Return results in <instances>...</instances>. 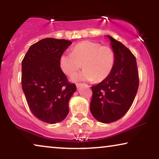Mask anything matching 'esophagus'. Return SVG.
Segmentation results:
<instances>
[{
  "label": "esophagus",
  "mask_w": 159,
  "mask_h": 159,
  "mask_svg": "<svg viewBox=\"0 0 159 159\" xmlns=\"http://www.w3.org/2000/svg\"><path fill=\"white\" fill-rule=\"evenodd\" d=\"M83 85H87V84L84 83H77L76 84V86H77V87H80V86H83Z\"/></svg>",
  "instance_id": "esophagus-1"
}]
</instances>
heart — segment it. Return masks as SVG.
Segmentation results:
<instances>
[{
  "label": "heart",
  "mask_w": 159,
  "mask_h": 159,
  "mask_svg": "<svg viewBox=\"0 0 159 159\" xmlns=\"http://www.w3.org/2000/svg\"><path fill=\"white\" fill-rule=\"evenodd\" d=\"M115 62L116 54L111 47L92 41L77 43L72 52L63 53L59 58L61 70L68 76L74 75L83 64L85 69L82 72L72 76L74 81H102L110 75Z\"/></svg>",
  "instance_id": "b5f03b06"
}]
</instances>
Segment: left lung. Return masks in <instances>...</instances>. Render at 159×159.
I'll use <instances>...</instances> for the list:
<instances>
[{"label":"left lung","instance_id":"left-lung-1","mask_svg":"<svg viewBox=\"0 0 159 159\" xmlns=\"http://www.w3.org/2000/svg\"><path fill=\"white\" fill-rule=\"evenodd\" d=\"M116 62L110 75L92 86L90 111L94 118L110 123L125 116L132 105L139 85L136 59L125 46L110 36Z\"/></svg>","mask_w":159,"mask_h":159}]
</instances>
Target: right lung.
Masks as SVG:
<instances>
[{"label": "right lung", "instance_id": "add662e5", "mask_svg": "<svg viewBox=\"0 0 159 159\" xmlns=\"http://www.w3.org/2000/svg\"><path fill=\"white\" fill-rule=\"evenodd\" d=\"M72 41L46 38L30 47L21 63V83L27 104L44 123L62 121L69 113V101L76 85L69 82L59 58Z\"/></svg>", "mask_w": 159, "mask_h": 159}]
</instances>
